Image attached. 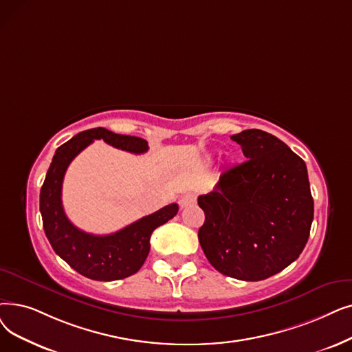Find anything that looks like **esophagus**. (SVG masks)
<instances>
[{
	"label": "esophagus",
	"instance_id": "obj_1",
	"mask_svg": "<svg viewBox=\"0 0 352 352\" xmlns=\"http://www.w3.org/2000/svg\"><path fill=\"white\" fill-rule=\"evenodd\" d=\"M194 203H195V195L194 194H184L179 200L181 207H187V206H191Z\"/></svg>",
	"mask_w": 352,
	"mask_h": 352
}]
</instances>
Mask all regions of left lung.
I'll list each match as a JSON object with an SVG mask.
<instances>
[{
    "mask_svg": "<svg viewBox=\"0 0 352 352\" xmlns=\"http://www.w3.org/2000/svg\"><path fill=\"white\" fill-rule=\"evenodd\" d=\"M248 160L227 168L208 194L198 240L214 269L263 280L295 262L308 241L314 198L308 170L285 142L261 129L232 136Z\"/></svg>",
    "mask_w": 352,
    "mask_h": 352,
    "instance_id": "8db88e82",
    "label": "left lung"
}]
</instances>
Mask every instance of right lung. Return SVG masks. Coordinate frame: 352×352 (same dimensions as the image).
<instances>
[{
    "label": "right lung",
    "instance_id": "1",
    "mask_svg": "<svg viewBox=\"0 0 352 352\" xmlns=\"http://www.w3.org/2000/svg\"><path fill=\"white\" fill-rule=\"evenodd\" d=\"M95 140H103L106 144L132 154H144L148 151L145 140L113 133L104 128L83 131L73 136L56 149L40 191V212L44 233L53 250L83 276L109 282L125 279L141 269L151 249L152 232L175 216L178 204L165 206L122 230L106 236L89 234L72 224L62 204L63 178L74 157Z\"/></svg>",
    "mask_w": 352,
    "mask_h": 352
}]
</instances>
